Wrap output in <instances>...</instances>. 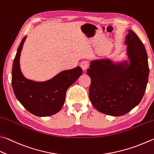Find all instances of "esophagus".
Masks as SVG:
<instances>
[{
  "instance_id": "esophagus-1",
  "label": "esophagus",
  "mask_w": 154,
  "mask_h": 154,
  "mask_svg": "<svg viewBox=\"0 0 154 154\" xmlns=\"http://www.w3.org/2000/svg\"><path fill=\"white\" fill-rule=\"evenodd\" d=\"M80 65H81V67L82 68V69L84 70V71H85V70L89 67V63L88 61L83 60V62H82V63H81Z\"/></svg>"
}]
</instances>
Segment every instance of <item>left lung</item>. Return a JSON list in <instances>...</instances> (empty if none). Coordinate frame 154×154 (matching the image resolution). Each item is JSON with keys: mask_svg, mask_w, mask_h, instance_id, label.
<instances>
[{"mask_svg": "<svg viewBox=\"0 0 154 154\" xmlns=\"http://www.w3.org/2000/svg\"><path fill=\"white\" fill-rule=\"evenodd\" d=\"M125 44L129 65L100 60L91 62L87 70L91 78L89 100L97 110L108 115L128 113L140 103L146 89L149 69L143 44L132 30H128Z\"/></svg>", "mask_w": 154, "mask_h": 154, "instance_id": "obj_1", "label": "left lung"}]
</instances>
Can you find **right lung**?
I'll return each mask as SVG.
<instances>
[{"label":"right lung","instance_id":"right-lung-1","mask_svg":"<svg viewBox=\"0 0 154 154\" xmlns=\"http://www.w3.org/2000/svg\"><path fill=\"white\" fill-rule=\"evenodd\" d=\"M26 36L22 39L13 61L12 87L19 102L30 113L38 116H48L60 110L65 101L66 92L83 73L80 66L62 71L44 82L27 79L22 74L19 58Z\"/></svg>","mask_w":154,"mask_h":154}]
</instances>
